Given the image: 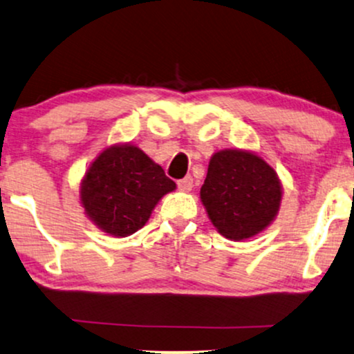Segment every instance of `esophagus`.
<instances>
[{
  "label": "esophagus",
  "instance_id": "1",
  "mask_svg": "<svg viewBox=\"0 0 354 354\" xmlns=\"http://www.w3.org/2000/svg\"><path fill=\"white\" fill-rule=\"evenodd\" d=\"M177 187H178V190H182V192H190L192 187H194V178H192L190 176L180 178V180L177 182Z\"/></svg>",
  "mask_w": 354,
  "mask_h": 354
}]
</instances>
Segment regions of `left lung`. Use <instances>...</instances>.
Wrapping results in <instances>:
<instances>
[{
  "label": "left lung",
  "instance_id": "8db88e82",
  "mask_svg": "<svg viewBox=\"0 0 354 354\" xmlns=\"http://www.w3.org/2000/svg\"><path fill=\"white\" fill-rule=\"evenodd\" d=\"M200 198L218 233L241 241L272 223L282 185L276 170L254 152L225 149L212 156Z\"/></svg>",
  "mask_w": 354,
  "mask_h": 354
}]
</instances>
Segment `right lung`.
Here are the masks:
<instances>
[{
    "label": "right lung",
    "instance_id": "right-lung-1",
    "mask_svg": "<svg viewBox=\"0 0 354 354\" xmlns=\"http://www.w3.org/2000/svg\"><path fill=\"white\" fill-rule=\"evenodd\" d=\"M176 182L133 144L104 149L86 170L80 202L86 216L104 233L124 238L141 230Z\"/></svg>",
    "mask_w": 354,
    "mask_h": 354
}]
</instances>
